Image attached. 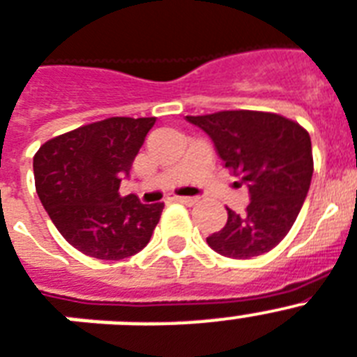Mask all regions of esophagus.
Segmentation results:
<instances>
[{"instance_id": "34e87169", "label": "esophagus", "mask_w": 357, "mask_h": 357, "mask_svg": "<svg viewBox=\"0 0 357 357\" xmlns=\"http://www.w3.org/2000/svg\"><path fill=\"white\" fill-rule=\"evenodd\" d=\"M174 199L178 203H183V205H196L197 203V197H192V196H174Z\"/></svg>"}]
</instances>
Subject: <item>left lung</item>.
<instances>
[{"label": "left lung", "mask_w": 357, "mask_h": 357, "mask_svg": "<svg viewBox=\"0 0 357 357\" xmlns=\"http://www.w3.org/2000/svg\"><path fill=\"white\" fill-rule=\"evenodd\" d=\"M208 134L225 167L248 187L245 214L229 212L220 232L206 238L212 250L234 259L268 252L289 234L310 188L312 143L301 125L280 114L223 110L187 116Z\"/></svg>", "instance_id": "1"}]
</instances>
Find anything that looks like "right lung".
<instances>
[{"mask_svg":"<svg viewBox=\"0 0 357 357\" xmlns=\"http://www.w3.org/2000/svg\"><path fill=\"white\" fill-rule=\"evenodd\" d=\"M155 118H109L52 137L34 155L36 190L59 234L79 252L118 261L151 241L163 203L119 196Z\"/></svg>","mask_w":357,"mask_h":357,"instance_id":"obj_1","label":"right lung"}]
</instances>
